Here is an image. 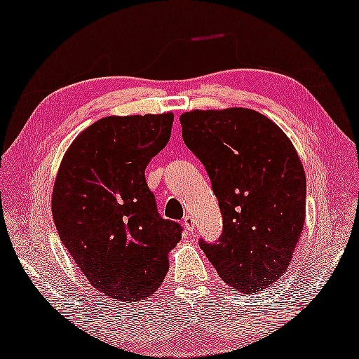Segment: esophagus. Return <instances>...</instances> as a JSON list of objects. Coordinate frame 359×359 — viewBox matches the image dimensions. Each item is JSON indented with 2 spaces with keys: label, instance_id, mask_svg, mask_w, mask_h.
I'll return each mask as SVG.
<instances>
[{
  "label": "esophagus",
  "instance_id": "esophagus-1",
  "mask_svg": "<svg viewBox=\"0 0 359 359\" xmlns=\"http://www.w3.org/2000/svg\"><path fill=\"white\" fill-rule=\"evenodd\" d=\"M184 226L187 231H193L194 229V219L193 217H190V215H187V217L184 218Z\"/></svg>",
  "mask_w": 359,
  "mask_h": 359
}]
</instances>
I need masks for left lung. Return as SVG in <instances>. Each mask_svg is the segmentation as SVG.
Wrapping results in <instances>:
<instances>
[{
  "mask_svg": "<svg viewBox=\"0 0 359 359\" xmlns=\"http://www.w3.org/2000/svg\"><path fill=\"white\" fill-rule=\"evenodd\" d=\"M182 138L205 166L223 215V236L201 248L240 293L278 281L292 262L306 218V174L289 136L250 108L193 109Z\"/></svg>",
  "mask_w": 359,
  "mask_h": 359,
  "instance_id": "8db88e82",
  "label": "left lung"
}]
</instances>
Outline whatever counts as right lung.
I'll use <instances>...</instances> for the list:
<instances>
[{"instance_id": "right-lung-1", "label": "right lung", "mask_w": 359, "mask_h": 359, "mask_svg": "<svg viewBox=\"0 0 359 359\" xmlns=\"http://www.w3.org/2000/svg\"><path fill=\"white\" fill-rule=\"evenodd\" d=\"M174 114L108 116L72 141L51 213L62 245L93 287L136 303L165 279L182 227L163 219L144 169L171 138Z\"/></svg>"}]
</instances>
